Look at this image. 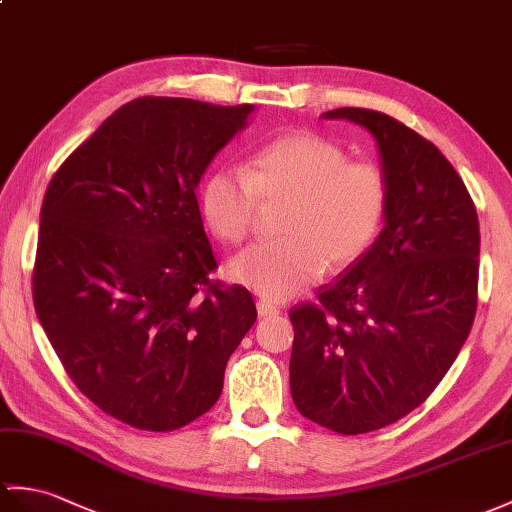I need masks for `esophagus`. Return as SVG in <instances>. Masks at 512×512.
I'll list each match as a JSON object with an SVG mask.
<instances>
[{
  "label": "esophagus",
  "instance_id": "obj_1",
  "mask_svg": "<svg viewBox=\"0 0 512 512\" xmlns=\"http://www.w3.org/2000/svg\"><path fill=\"white\" fill-rule=\"evenodd\" d=\"M257 314H259L261 318H272V316L279 314V307L268 303V301H259V303H257Z\"/></svg>",
  "mask_w": 512,
  "mask_h": 512
}]
</instances>
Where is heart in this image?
<instances>
[{"instance_id": "1", "label": "heart", "mask_w": 512, "mask_h": 512, "mask_svg": "<svg viewBox=\"0 0 512 512\" xmlns=\"http://www.w3.org/2000/svg\"><path fill=\"white\" fill-rule=\"evenodd\" d=\"M288 202L279 240L257 242L229 261V277L268 301H288L310 288L325 264L349 266L382 229L388 187L377 165L347 161L334 141L288 133L255 152L251 170H213L200 207L220 240L237 244L253 233L261 209Z\"/></svg>"}]
</instances>
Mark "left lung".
Listing matches in <instances>:
<instances>
[{
  "label": "left lung",
  "mask_w": 512,
  "mask_h": 512,
  "mask_svg": "<svg viewBox=\"0 0 512 512\" xmlns=\"http://www.w3.org/2000/svg\"><path fill=\"white\" fill-rule=\"evenodd\" d=\"M371 133L388 187L371 248L290 312V390L303 417L364 434L432 395L465 344L478 305L480 224L445 154L390 115L336 109Z\"/></svg>",
  "instance_id": "1"
}]
</instances>
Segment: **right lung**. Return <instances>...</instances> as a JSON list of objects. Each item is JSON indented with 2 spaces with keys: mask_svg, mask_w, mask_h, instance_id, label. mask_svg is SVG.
I'll return each instance as SVG.
<instances>
[{
  "mask_svg": "<svg viewBox=\"0 0 512 512\" xmlns=\"http://www.w3.org/2000/svg\"><path fill=\"white\" fill-rule=\"evenodd\" d=\"M253 104H124L69 154L41 207L32 296L78 390L137 430L172 432L218 401L257 310L222 288L196 187Z\"/></svg>",
  "mask_w": 512,
  "mask_h": 512,
  "instance_id": "1",
  "label": "right lung"
}]
</instances>
